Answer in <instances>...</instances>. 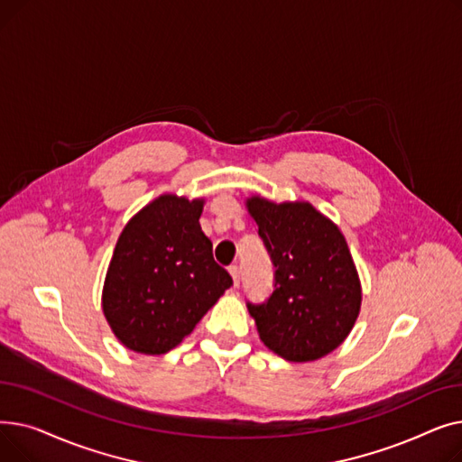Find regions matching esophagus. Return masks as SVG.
Masks as SVG:
<instances>
[{"instance_id":"34e87169","label":"esophagus","mask_w":462,"mask_h":462,"mask_svg":"<svg viewBox=\"0 0 462 462\" xmlns=\"http://www.w3.org/2000/svg\"><path fill=\"white\" fill-rule=\"evenodd\" d=\"M228 272H230V275H232V279H234V286H239V277H241V273H239L237 265H230Z\"/></svg>"}]
</instances>
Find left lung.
I'll use <instances>...</instances> for the list:
<instances>
[{
	"mask_svg": "<svg viewBox=\"0 0 462 462\" xmlns=\"http://www.w3.org/2000/svg\"><path fill=\"white\" fill-rule=\"evenodd\" d=\"M273 263V292L247 301L262 343L288 361H314L341 345L359 314L361 284L346 239L307 202L247 200Z\"/></svg>",
	"mask_w": 462,
	"mask_h": 462,
	"instance_id": "8db88e82",
	"label": "left lung"
}]
</instances>
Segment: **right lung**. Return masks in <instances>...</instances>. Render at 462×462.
Returning a JSON list of instances; mask_svg holds the SVG:
<instances>
[{
    "instance_id": "add662e5",
    "label": "right lung",
    "mask_w": 462,
    "mask_h": 462,
    "mask_svg": "<svg viewBox=\"0 0 462 462\" xmlns=\"http://www.w3.org/2000/svg\"><path fill=\"white\" fill-rule=\"evenodd\" d=\"M204 200L164 194L121 232L103 290L105 317L129 350L176 348L232 286L199 218Z\"/></svg>"
}]
</instances>
